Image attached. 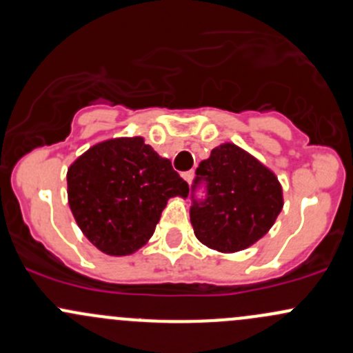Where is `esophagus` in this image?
<instances>
[{"label": "esophagus", "instance_id": "esophagus-1", "mask_svg": "<svg viewBox=\"0 0 353 353\" xmlns=\"http://www.w3.org/2000/svg\"><path fill=\"white\" fill-rule=\"evenodd\" d=\"M181 176H183V179L189 184L192 181V176H194V172H192V170H186V172H183Z\"/></svg>", "mask_w": 353, "mask_h": 353}]
</instances>
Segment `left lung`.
Instances as JSON below:
<instances>
[{
    "label": "left lung",
    "mask_w": 353,
    "mask_h": 353,
    "mask_svg": "<svg viewBox=\"0 0 353 353\" xmlns=\"http://www.w3.org/2000/svg\"><path fill=\"white\" fill-rule=\"evenodd\" d=\"M191 201L196 239L218 252H239L269 232L283 210V189L257 159L223 143L196 169Z\"/></svg>",
    "instance_id": "8db88e82"
}]
</instances>
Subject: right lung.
I'll return each instance as SVG.
<instances>
[{"label": "right lung", "mask_w": 353, "mask_h": 353, "mask_svg": "<svg viewBox=\"0 0 353 353\" xmlns=\"http://www.w3.org/2000/svg\"><path fill=\"white\" fill-rule=\"evenodd\" d=\"M189 186L142 137L114 139L91 147L68 170L69 206L94 247L128 255L154 235L172 196Z\"/></svg>", "instance_id": "right-lung-1"}]
</instances>
